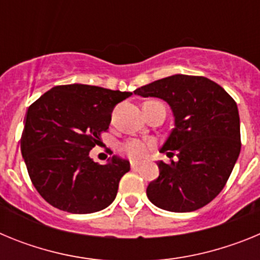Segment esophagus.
I'll return each mask as SVG.
<instances>
[{
	"label": "esophagus",
	"mask_w": 260,
	"mask_h": 260,
	"mask_svg": "<svg viewBox=\"0 0 260 260\" xmlns=\"http://www.w3.org/2000/svg\"><path fill=\"white\" fill-rule=\"evenodd\" d=\"M138 167H139V162H137V161H132V168H133V169H137Z\"/></svg>",
	"instance_id": "1"
}]
</instances>
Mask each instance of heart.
I'll return each instance as SVG.
<instances>
[{
	"label": "heart",
	"mask_w": 260,
	"mask_h": 260,
	"mask_svg": "<svg viewBox=\"0 0 260 260\" xmlns=\"http://www.w3.org/2000/svg\"><path fill=\"white\" fill-rule=\"evenodd\" d=\"M151 148H152V143H150V142L133 139V141L126 143L125 152L127 153L128 157L134 158V160H142V158L148 156Z\"/></svg>",
	"instance_id": "obj_1"
}]
</instances>
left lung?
<instances>
[{"instance_id":"obj_1","label":"left lung","mask_w":260,"mask_h":260,"mask_svg":"<svg viewBox=\"0 0 260 260\" xmlns=\"http://www.w3.org/2000/svg\"><path fill=\"white\" fill-rule=\"evenodd\" d=\"M135 95L161 99L174 127L160 148L158 177L147 186L156 207L171 212L199 210L224 189L241 151L240 114L229 93L206 77L176 74L137 88Z\"/></svg>"}]
</instances>
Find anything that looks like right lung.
<instances>
[{
    "label": "right lung",
    "mask_w": 260,
    "mask_h": 260,
    "mask_svg": "<svg viewBox=\"0 0 260 260\" xmlns=\"http://www.w3.org/2000/svg\"><path fill=\"white\" fill-rule=\"evenodd\" d=\"M130 95L73 83L53 87L28 108L20 151L35 189L53 207L92 213L116 199L130 162L113 155L99 165L89 151L109 128L113 108Z\"/></svg>",
    "instance_id": "right-lung-1"
}]
</instances>
